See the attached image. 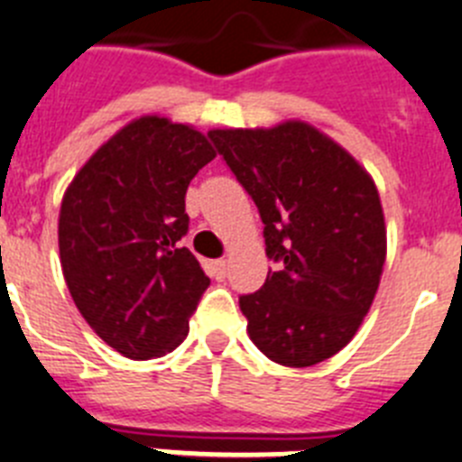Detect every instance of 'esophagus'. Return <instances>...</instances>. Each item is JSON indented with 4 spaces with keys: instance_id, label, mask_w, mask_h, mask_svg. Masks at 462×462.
<instances>
[{
    "instance_id": "1",
    "label": "esophagus",
    "mask_w": 462,
    "mask_h": 462,
    "mask_svg": "<svg viewBox=\"0 0 462 462\" xmlns=\"http://www.w3.org/2000/svg\"><path fill=\"white\" fill-rule=\"evenodd\" d=\"M211 274H214L216 279H226L227 260H214V263H211Z\"/></svg>"
}]
</instances>
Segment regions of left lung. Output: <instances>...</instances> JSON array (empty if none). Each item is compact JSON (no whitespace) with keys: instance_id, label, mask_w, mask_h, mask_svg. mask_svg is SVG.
Returning a JSON list of instances; mask_svg holds the SVG:
<instances>
[{"instance_id":"8db88e82","label":"left lung","mask_w":462,"mask_h":462,"mask_svg":"<svg viewBox=\"0 0 462 462\" xmlns=\"http://www.w3.org/2000/svg\"><path fill=\"white\" fill-rule=\"evenodd\" d=\"M208 136L254 198L264 254L279 263L260 291L239 298L251 342L286 367L332 358L358 332L386 263L374 179L304 120Z\"/></svg>"}]
</instances>
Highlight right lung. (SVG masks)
Segmentation results:
<instances>
[{
    "instance_id": "add662e5",
    "label": "right lung",
    "mask_w": 462,
    "mask_h": 462,
    "mask_svg": "<svg viewBox=\"0 0 462 462\" xmlns=\"http://www.w3.org/2000/svg\"><path fill=\"white\" fill-rule=\"evenodd\" d=\"M214 158L192 125L142 116L104 142L64 190V281L88 326L125 358H160L186 339L208 288L198 258L179 246L186 190Z\"/></svg>"
}]
</instances>
